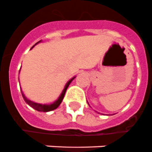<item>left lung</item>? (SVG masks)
<instances>
[{
  "label": "left lung",
  "instance_id": "1",
  "mask_svg": "<svg viewBox=\"0 0 152 152\" xmlns=\"http://www.w3.org/2000/svg\"><path fill=\"white\" fill-rule=\"evenodd\" d=\"M88 105H89V104H88Z\"/></svg>",
  "mask_w": 152,
  "mask_h": 152
}]
</instances>
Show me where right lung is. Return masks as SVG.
Wrapping results in <instances>:
<instances>
[{
  "label": "right lung",
  "mask_w": 152,
  "mask_h": 152,
  "mask_svg": "<svg viewBox=\"0 0 152 152\" xmlns=\"http://www.w3.org/2000/svg\"><path fill=\"white\" fill-rule=\"evenodd\" d=\"M41 42H42V41H40V42H38L37 43L35 44V45H36L37 44L40 43ZM34 47V45L33 46L32 48H31V49H32ZM75 77H72L71 79H70L68 82H66V84L65 85V87H64V90H63V92L61 93V94H60V96H59V98H58V99H57L55 102L52 103V104H38V103H35V102L31 101V100H30V99H28L25 96V95H24L23 92H21L22 95H23V97L24 100H25V102H26V104H27L28 105H30L31 107H33V108L35 109L36 110H38V111H43V112H48V111H51V110H55V109H56L57 107H58L60 105V104H61L62 101H63V99H64V95H65V93H66V89H67L68 86H70V84L71 83V82H72L73 80L75 79Z\"/></svg>",
  "instance_id": "right-lung-1"
}]
</instances>
